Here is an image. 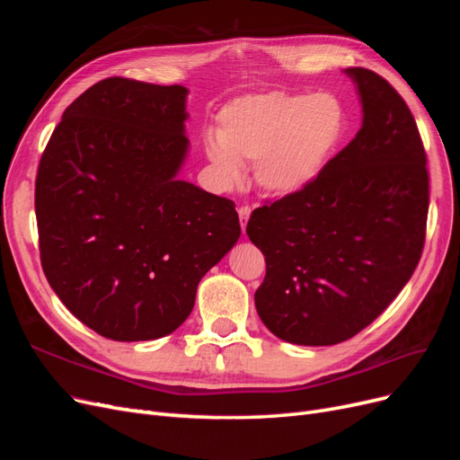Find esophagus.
Wrapping results in <instances>:
<instances>
[{
	"label": "esophagus",
	"mask_w": 460,
	"mask_h": 460,
	"mask_svg": "<svg viewBox=\"0 0 460 460\" xmlns=\"http://www.w3.org/2000/svg\"><path fill=\"white\" fill-rule=\"evenodd\" d=\"M238 215H240V222H242V230L245 232V226H247L249 215H252V208H249L247 205H243V207H240V208H238Z\"/></svg>",
	"instance_id": "1"
}]
</instances>
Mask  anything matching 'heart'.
I'll use <instances>...</instances> for the list:
<instances>
[{
	"label": "heart",
	"instance_id": "heart-1",
	"mask_svg": "<svg viewBox=\"0 0 460 460\" xmlns=\"http://www.w3.org/2000/svg\"><path fill=\"white\" fill-rule=\"evenodd\" d=\"M343 132L345 109L330 93H252L222 109L207 155L230 180L240 178L242 161H255L259 186L294 193L324 171Z\"/></svg>",
	"mask_w": 460,
	"mask_h": 460
}]
</instances>
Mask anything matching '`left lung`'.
<instances>
[{
    "instance_id": "1",
    "label": "left lung",
    "mask_w": 460,
    "mask_h": 460,
    "mask_svg": "<svg viewBox=\"0 0 460 460\" xmlns=\"http://www.w3.org/2000/svg\"><path fill=\"white\" fill-rule=\"evenodd\" d=\"M363 127L314 182L262 205L247 235L267 274L255 307L274 336L333 345L378 318L420 261L429 184L411 109L368 68H347Z\"/></svg>"
}]
</instances>
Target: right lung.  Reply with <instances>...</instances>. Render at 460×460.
<instances>
[{
  "instance_id": "add662e5",
  "label": "right lung",
  "mask_w": 460,
  "mask_h": 460,
  "mask_svg": "<svg viewBox=\"0 0 460 460\" xmlns=\"http://www.w3.org/2000/svg\"><path fill=\"white\" fill-rule=\"evenodd\" d=\"M186 95L105 78L65 109L41 153V269L65 307L109 340L174 332L242 234L234 201L176 178L190 144Z\"/></svg>"
}]
</instances>
